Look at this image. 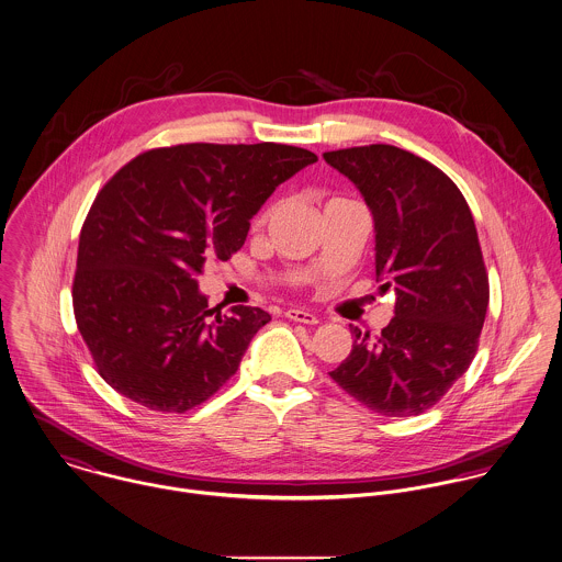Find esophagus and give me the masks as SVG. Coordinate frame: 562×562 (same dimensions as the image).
I'll use <instances>...</instances> for the list:
<instances>
[{
    "mask_svg": "<svg viewBox=\"0 0 562 562\" xmlns=\"http://www.w3.org/2000/svg\"><path fill=\"white\" fill-rule=\"evenodd\" d=\"M284 316L291 318V321H297V323H306V325H316L318 323L316 314H312L308 311H297V308L284 312Z\"/></svg>",
    "mask_w": 562,
    "mask_h": 562,
    "instance_id": "1",
    "label": "esophagus"
}]
</instances>
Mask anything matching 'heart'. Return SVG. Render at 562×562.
Wrapping results in <instances>:
<instances>
[{
	"instance_id": "b5f03b06",
	"label": "heart",
	"mask_w": 562,
	"mask_h": 562,
	"mask_svg": "<svg viewBox=\"0 0 562 562\" xmlns=\"http://www.w3.org/2000/svg\"><path fill=\"white\" fill-rule=\"evenodd\" d=\"M265 220H267V211H265V213L258 217V222H265Z\"/></svg>"
}]
</instances>
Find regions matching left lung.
Segmentation results:
<instances>
[{
    "label": "left lung",
    "mask_w": 562,
    "mask_h": 562,
    "mask_svg": "<svg viewBox=\"0 0 562 562\" xmlns=\"http://www.w3.org/2000/svg\"><path fill=\"white\" fill-rule=\"evenodd\" d=\"M373 213L374 273L396 293L376 338L351 327L353 349L329 376L379 416L434 407L472 364L490 278L472 211L434 164L390 144L323 153Z\"/></svg>",
    "instance_id": "obj_1"
}]
</instances>
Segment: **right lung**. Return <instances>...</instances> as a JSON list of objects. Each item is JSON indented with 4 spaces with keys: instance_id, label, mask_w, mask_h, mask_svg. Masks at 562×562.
Here are the masks:
<instances>
[{
    "instance_id": "add662e5",
    "label": "right lung",
    "mask_w": 562,
    "mask_h": 562,
    "mask_svg": "<svg viewBox=\"0 0 562 562\" xmlns=\"http://www.w3.org/2000/svg\"><path fill=\"white\" fill-rule=\"evenodd\" d=\"M316 161L286 144H179L123 166L81 226L72 311L99 374L126 398L183 414L233 374L269 312L209 308L195 276L246 244L280 183Z\"/></svg>"
}]
</instances>
